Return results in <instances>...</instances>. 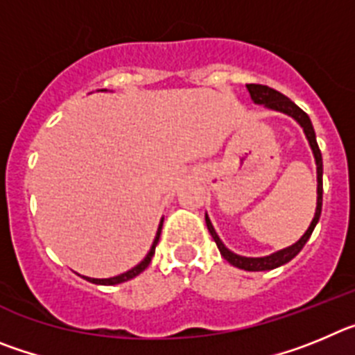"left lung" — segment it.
I'll return each mask as SVG.
<instances>
[{
  "instance_id": "8db88e82",
  "label": "left lung",
  "mask_w": 355,
  "mask_h": 355,
  "mask_svg": "<svg viewBox=\"0 0 355 355\" xmlns=\"http://www.w3.org/2000/svg\"><path fill=\"white\" fill-rule=\"evenodd\" d=\"M247 90H249L250 97H252L254 103H258V105H265L272 110H277V112H283V114L291 115L295 121L299 122L300 126L304 128V133H306L307 140H309V146L313 149V155H315L316 159V171H318V202H316V213H315V218H313L311 225L307 229L304 236L300 238L297 243H293L291 247L288 249L279 250V252L272 254V256H266V258H241V256H236L233 254L231 250H227L224 247V243L220 241V238L216 236L215 229H213L211 222L209 218L206 216V225H208V231L211 233L213 240H215L216 247L220 250V254L224 256V259H227L231 265L238 266V268H243V270H249V272H261V270H272V268H277V266L284 265L288 263L290 259H293L297 254L302 250V247L306 245V241L309 240L311 236L313 229H315L316 222L320 218V213H322V193H324V183H322V172H324V165H322V153H320V147L316 144V137H315V130H313V124H311V119L307 117V114L304 110H300L299 106L295 105L291 99H288L284 94L277 92V90L270 89V87H266V85H258V83H249L247 85Z\"/></svg>"
}]
</instances>
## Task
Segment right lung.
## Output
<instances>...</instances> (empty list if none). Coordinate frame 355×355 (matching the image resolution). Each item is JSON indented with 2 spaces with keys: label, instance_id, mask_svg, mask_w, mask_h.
Here are the masks:
<instances>
[{
  "label": "right lung",
  "instance_id": "right-lung-1",
  "mask_svg": "<svg viewBox=\"0 0 355 355\" xmlns=\"http://www.w3.org/2000/svg\"><path fill=\"white\" fill-rule=\"evenodd\" d=\"M162 225H163V220L159 222L158 233H156L155 241H153V247H150V250H149V252H147L146 258H144V261H140L139 265L135 266V268H131V270H128V272H124V274L117 275V277H110V279H90V277H85V279H87V281H90V283H94V284H108V286H112V284L124 283V281H130V279H133L135 275H139L140 272H144L147 268V266H149L150 258L155 256V249H156V245H158L159 233H162Z\"/></svg>",
  "mask_w": 355,
  "mask_h": 355
}]
</instances>
